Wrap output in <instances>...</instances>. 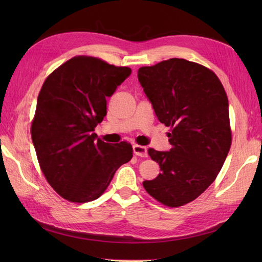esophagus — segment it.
Segmentation results:
<instances>
[{
	"label": "esophagus",
	"mask_w": 262,
	"mask_h": 262,
	"mask_svg": "<svg viewBox=\"0 0 262 262\" xmlns=\"http://www.w3.org/2000/svg\"><path fill=\"white\" fill-rule=\"evenodd\" d=\"M133 151H134V154L137 155V157H141V158L147 157V148L145 146L135 144V145H133Z\"/></svg>",
	"instance_id": "1"
}]
</instances>
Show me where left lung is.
Segmentation results:
<instances>
[{"label": "left lung", "instance_id": "left-lung-1", "mask_svg": "<svg viewBox=\"0 0 262 262\" xmlns=\"http://www.w3.org/2000/svg\"><path fill=\"white\" fill-rule=\"evenodd\" d=\"M138 81L166 127L169 152L148 148L160 165L155 179L143 182L147 193L168 207L199 197L216 179L232 144L229 100L213 71L182 58L138 70Z\"/></svg>", "mask_w": 262, "mask_h": 262}]
</instances>
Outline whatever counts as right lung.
I'll return each instance as SVG.
<instances>
[{
  "label": "right lung",
  "instance_id": "1",
  "mask_svg": "<svg viewBox=\"0 0 262 262\" xmlns=\"http://www.w3.org/2000/svg\"><path fill=\"white\" fill-rule=\"evenodd\" d=\"M132 70L92 56H75L43 82L31 122V138L47 182L60 197L88 203L108 188L133 158L129 143L109 144L94 132L107 115V100Z\"/></svg>",
  "mask_w": 262,
  "mask_h": 262
}]
</instances>
